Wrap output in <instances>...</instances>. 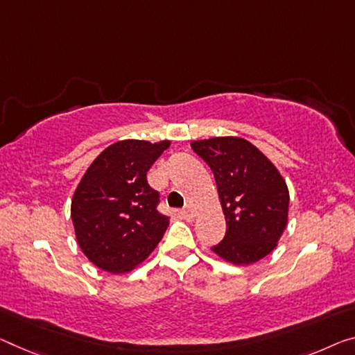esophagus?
<instances>
[{"mask_svg": "<svg viewBox=\"0 0 355 355\" xmlns=\"http://www.w3.org/2000/svg\"><path fill=\"white\" fill-rule=\"evenodd\" d=\"M182 217L185 220H192L193 217H195V212H193V209L190 208V206H185V208L182 209Z\"/></svg>", "mask_w": 355, "mask_h": 355, "instance_id": "1", "label": "esophagus"}]
</instances>
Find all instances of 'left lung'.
Instances as JSON below:
<instances>
[{
  "label": "left lung",
  "instance_id": "1",
  "mask_svg": "<svg viewBox=\"0 0 355 355\" xmlns=\"http://www.w3.org/2000/svg\"><path fill=\"white\" fill-rule=\"evenodd\" d=\"M214 173L227 232L212 250L234 265H250L277 246L287 225L288 189L276 166L236 136L193 141Z\"/></svg>",
  "mask_w": 355,
  "mask_h": 355
}]
</instances>
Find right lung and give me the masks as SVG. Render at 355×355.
<instances>
[{
	"instance_id": "1",
	"label": "right lung",
	"mask_w": 355,
	"mask_h": 355,
	"mask_svg": "<svg viewBox=\"0 0 355 355\" xmlns=\"http://www.w3.org/2000/svg\"><path fill=\"white\" fill-rule=\"evenodd\" d=\"M170 141L114 143L87 168L71 201L76 239L92 263L112 275L127 272L157 248L170 219L157 209L160 195L147 171Z\"/></svg>"
}]
</instances>
